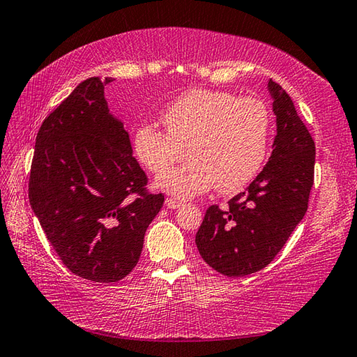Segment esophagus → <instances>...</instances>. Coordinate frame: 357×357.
<instances>
[{"label":"esophagus","mask_w":357,"mask_h":357,"mask_svg":"<svg viewBox=\"0 0 357 357\" xmlns=\"http://www.w3.org/2000/svg\"><path fill=\"white\" fill-rule=\"evenodd\" d=\"M165 206L169 207V208H179L181 206H183V202L181 201H178V199H173V198H167L165 199Z\"/></svg>","instance_id":"1"}]
</instances>
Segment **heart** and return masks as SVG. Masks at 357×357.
I'll return each instance as SVG.
<instances>
[{
    "mask_svg": "<svg viewBox=\"0 0 357 357\" xmlns=\"http://www.w3.org/2000/svg\"><path fill=\"white\" fill-rule=\"evenodd\" d=\"M167 132L141 124L133 133L136 159L151 173H162L183 157L191 161L161 174L156 187L187 199L216 184L221 193L244 188L267 156L271 116L259 98H238L222 90L192 89L162 112Z\"/></svg>",
    "mask_w": 357,
    "mask_h": 357,
    "instance_id": "1",
    "label": "heart"
}]
</instances>
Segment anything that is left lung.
Returning <instances> with one entry per match:
<instances>
[{"mask_svg": "<svg viewBox=\"0 0 357 357\" xmlns=\"http://www.w3.org/2000/svg\"><path fill=\"white\" fill-rule=\"evenodd\" d=\"M268 92L276 115L268 162L225 210L208 207L196 233L202 259L224 276L241 278L267 267L308 208L314 141L285 90L270 79Z\"/></svg>", "mask_w": 357, "mask_h": 357, "instance_id": "8db88e82", "label": "left lung"}]
</instances>
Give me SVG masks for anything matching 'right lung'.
I'll return each mask as SVG.
<instances>
[{
    "mask_svg": "<svg viewBox=\"0 0 357 357\" xmlns=\"http://www.w3.org/2000/svg\"><path fill=\"white\" fill-rule=\"evenodd\" d=\"M82 81L44 119L30 167L29 201L59 259L93 282H118L138 264L164 195L147 192L124 124L104 86Z\"/></svg>",
    "mask_w": 357,
    "mask_h": 357,
    "instance_id": "1",
    "label": "right lung"
}]
</instances>
